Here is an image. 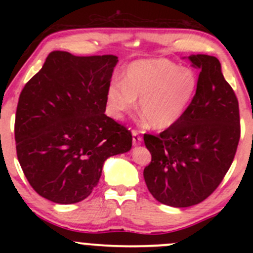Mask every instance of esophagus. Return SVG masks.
<instances>
[{
  "mask_svg": "<svg viewBox=\"0 0 253 253\" xmlns=\"http://www.w3.org/2000/svg\"><path fill=\"white\" fill-rule=\"evenodd\" d=\"M132 142H133V145H139L142 143V137L139 136L138 131L137 129H132Z\"/></svg>",
  "mask_w": 253,
  "mask_h": 253,
  "instance_id": "1",
  "label": "esophagus"
}]
</instances>
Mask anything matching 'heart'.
<instances>
[{
  "label": "heart",
  "mask_w": 253,
  "mask_h": 253,
  "mask_svg": "<svg viewBox=\"0 0 253 253\" xmlns=\"http://www.w3.org/2000/svg\"><path fill=\"white\" fill-rule=\"evenodd\" d=\"M197 83L192 70L165 58L134 61L127 67L124 82L115 79L109 85V108L116 119H122L139 98V112L152 127L167 128L185 114Z\"/></svg>",
  "instance_id": "obj_1"
}]
</instances>
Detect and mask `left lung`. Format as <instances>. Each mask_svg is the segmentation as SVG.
I'll return each mask as SVG.
<instances>
[{
    "mask_svg": "<svg viewBox=\"0 0 253 253\" xmlns=\"http://www.w3.org/2000/svg\"><path fill=\"white\" fill-rule=\"evenodd\" d=\"M200 71L196 94L176 124L159 134H144L152 154L145 185L158 202L185 208L216 190L236 154L240 111L235 91L214 56L191 55Z\"/></svg>",
    "mask_w": 253,
    "mask_h": 253,
    "instance_id": "8db88e82",
    "label": "left lung"
}]
</instances>
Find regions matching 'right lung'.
Here are the masks:
<instances>
[{"label":"right lung","instance_id":"1","mask_svg":"<svg viewBox=\"0 0 253 253\" xmlns=\"http://www.w3.org/2000/svg\"><path fill=\"white\" fill-rule=\"evenodd\" d=\"M117 56L48 53L20 91L14 138L17 158L35 192L51 202L85 200L109 157L132 147L127 127L105 115Z\"/></svg>","mask_w":253,"mask_h":253}]
</instances>
